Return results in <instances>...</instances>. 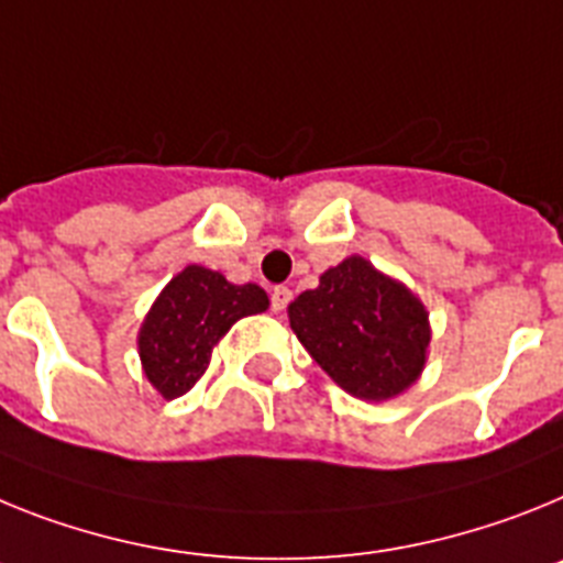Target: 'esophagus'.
Masks as SVG:
<instances>
[{
	"instance_id": "1",
	"label": "esophagus",
	"mask_w": 563,
	"mask_h": 563,
	"mask_svg": "<svg viewBox=\"0 0 563 563\" xmlns=\"http://www.w3.org/2000/svg\"><path fill=\"white\" fill-rule=\"evenodd\" d=\"M288 300H291V291H288L286 286H277L275 291H272V311H283V309H286Z\"/></svg>"
}]
</instances>
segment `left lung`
Segmentation results:
<instances>
[{"mask_svg":"<svg viewBox=\"0 0 563 563\" xmlns=\"http://www.w3.org/2000/svg\"><path fill=\"white\" fill-rule=\"evenodd\" d=\"M288 322L314 363L351 397L385 402L417 383L430 322L408 286L351 254L288 306Z\"/></svg>","mask_w":563,"mask_h":563,"instance_id":"obj_1","label":"left lung"}]
</instances>
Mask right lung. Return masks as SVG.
I'll use <instances>...</instances> for the list:
<instances>
[{"mask_svg":"<svg viewBox=\"0 0 563 563\" xmlns=\"http://www.w3.org/2000/svg\"><path fill=\"white\" fill-rule=\"evenodd\" d=\"M268 309L261 286H234L221 272L187 266L166 283L139 331L146 379L164 399L184 397L203 371L223 334L241 317Z\"/></svg>","mask_w":563,"mask_h":563,"instance_id":"obj_1","label":"right lung"}]
</instances>
